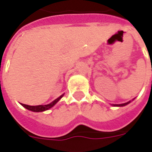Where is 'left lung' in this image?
<instances>
[{
  "label": "left lung",
  "instance_id": "1",
  "mask_svg": "<svg viewBox=\"0 0 152 152\" xmlns=\"http://www.w3.org/2000/svg\"><path fill=\"white\" fill-rule=\"evenodd\" d=\"M130 102V101L128 102H125V103H123V104H114V106H116V107H123V106H125L127 105V104H129Z\"/></svg>",
  "mask_w": 152,
  "mask_h": 152
}]
</instances>
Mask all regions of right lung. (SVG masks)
Listing matches in <instances>:
<instances>
[{
  "label": "right lung",
  "mask_w": 152,
  "mask_h": 152,
  "mask_svg": "<svg viewBox=\"0 0 152 152\" xmlns=\"http://www.w3.org/2000/svg\"><path fill=\"white\" fill-rule=\"evenodd\" d=\"M63 95H61L60 97H58V99H56L54 101H53L52 102H50V104H47V105H38V106H29L26 105V104H23L21 103L23 107H24L25 108H27L28 110H30V111H32V112H44V111H46V110H49L50 108H51L52 107L56 104L57 102H58L60 100V99L63 98Z\"/></svg>",
  "instance_id": "obj_1"
}]
</instances>
